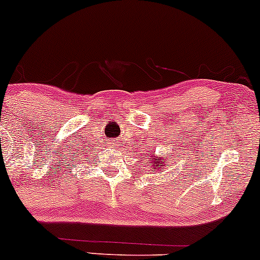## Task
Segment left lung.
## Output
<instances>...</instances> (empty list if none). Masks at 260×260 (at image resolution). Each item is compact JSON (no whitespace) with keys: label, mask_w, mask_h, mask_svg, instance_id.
I'll list each match as a JSON object with an SVG mask.
<instances>
[{"label":"left lung","mask_w":260,"mask_h":260,"mask_svg":"<svg viewBox=\"0 0 260 260\" xmlns=\"http://www.w3.org/2000/svg\"><path fill=\"white\" fill-rule=\"evenodd\" d=\"M159 160H160V161H154V164H156V165H157V164H164V160H162L161 157H160ZM156 165H155V168H156ZM155 168H152V171L155 170Z\"/></svg>","instance_id":"left-lung-1"}]
</instances>
